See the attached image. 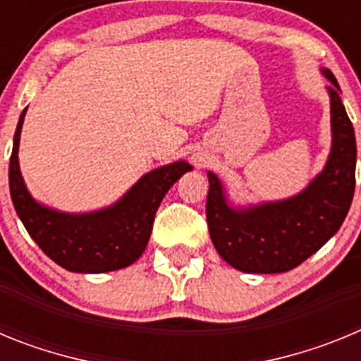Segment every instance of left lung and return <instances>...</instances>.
<instances>
[{
    "instance_id": "8db88e82",
    "label": "left lung",
    "mask_w": 361,
    "mask_h": 361,
    "mask_svg": "<svg viewBox=\"0 0 361 361\" xmlns=\"http://www.w3.org/2000/svg\"><path fill=\"white\" fill-rule=\"evenodd\" d=\"M333 145L325 168L298 195L250 208H233L224 188L209 171L206 200L209 237L229 266L244 273H286L317 253L340 229L349 213L356 184L355 128L340 99V85L331 70Z\"/></svg>"
}]
</instances>
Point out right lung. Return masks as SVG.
<instances>
[{
    "mask_svg": "<svg viewBox=\"0 0 361 361\" xmlns=\"http://www.w3.org/2000/svg\"><path fill=\"white\" fill-rule=\"evenodd\" d=\"M27 108L14 133L8 186L16 213L34 242L56 264L73 273H108L133 264L146 250L153 219L171 186L191 170L177 161L149 171L123 199L92 213H63L32 199L19 171L18 149Z\"/></svg>",
    "mask_w": 361,
    "mask_h": 361,
    "instance_id": "right-lung-1",
    "label": "right lung"
}]
</instances>
